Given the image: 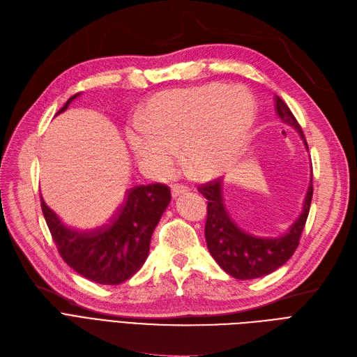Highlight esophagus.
I'll use <instances>...</instances> for the list:
<instances>
[{
  "mask_svg": "<svg viewBox=\"0 0 357 357\" xmlns=\"http://www.w3.org/2000/svg\"><path fill=\"white\" fill-rule=\"evenodd\" d=\"M188 192H189V188H188V185H184V184L174 183L172 185V195H173V197H177V196H180L183 193H188Z\"/></svg>",
  "mask_w": 357,
  "mask_h": 357,
  "instance_id": "obj_1",
  "label": "esophagus"
}]
</instances>
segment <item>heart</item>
I'll return each instance as SVG.
<instances>
[{
    "instance_id": "heart-1",
    "label": "heart",
    "mask_w": 357,
    "mask_h": 357,
    "mask_svg": "<svg viewBox=\"0 0 357 357\" xmlns=\"http://www.w3.org/2000/svg\"><path fill=\"white\" fill-rule=\"evenodd\" d=\"M257 105L243 87L211 82L168 91L138 114L130 145L142 162L165 174L183 161L197 177L225 172L245 145Z\"/></svg>"
}]
</instances>
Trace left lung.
Here are the masks:
<instances>
[{"instance_id": "1", "label": "left lung", "mask_w": 357, "mask_h": 357, "mask_svg": "<svg viewBox=\"0 0 357 357\" xmlns=\"http://www.w3.org/2000/svg\"><path fill=\"white\" fill-rule=\"evenodd\" d=\"M276 112L286 125L295 128L308 148L307 139L296 117L276 96ZM197 190L208 199V216L205 224V238L211 256L228 275L240 280L256 279L278 270L289 260L299 245L312 200V177L302 212L291 228L279 235H256L243 229L229 216L222 197V180L213 178L202 184Z\"/></svg>"}]
</instances>
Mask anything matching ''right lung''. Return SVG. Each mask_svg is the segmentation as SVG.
I'll use <instances>...</instances> for the list:
<instances>
[{
  "label": "right lung",
  "instance_id": "obj_1",
  "mask_svg": "<svg viewBox=\"0 0 357 357\" xmlns=\"http://www.w3.org/2000/svg\"><path fill=\"white\" fill-rule=\"evenodd\" d=\"M79 93L68 98L62 113ZM172 200L169 188L161 183L135 185L126 192L107 222L93 229L65 224L40 200L52 240L63 261L77 273L100 284H119L132 278L145 263L152 232Z\"/></svg>",
  "mask_w": 357,
  "mask_h": 357
}]
</instances>
